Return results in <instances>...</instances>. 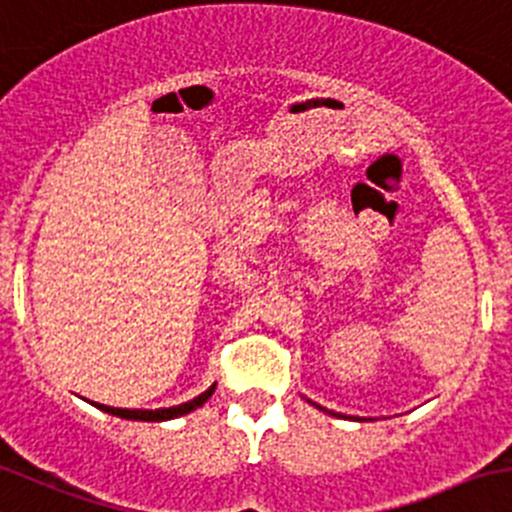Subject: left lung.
Instances as JSON below:
<instances>
[{"instance_id": "left-lung-1", "label": "left lung", "mask_w": 512, "mask_h": 512, "mask_svg": "<svg viewBox=\"0 0 512 512\" xmlns=\"http://www.w3.org/2000/svg\"><path fill=\"white\" fill-rule=\"evenodd\" d=\"M307 403H312V400H307ZM312 405H315V408H317V410H322V413H330V415H337V413H332V410H325V408H322V405H317V403H312ZM337 418H342V415H337Z\"/></svg>"}]
</instances>
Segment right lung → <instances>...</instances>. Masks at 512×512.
<instances>
[{"instance_id":"1","label":"right lung","mask_w":512,"mask_h":512,"mask_svg":"<svg viewBox=\"0 0 512 512\" xmlns=\"http://www.w3.org/2000/svg\"><path fill=\"white\" fill-rule=\"evenodd\" d=\"M212 393H215V385L212 388H207L205 393L197 395V398H192L190 403H182V405H172V408H160V410H127V408H109V405H97L99 410H104V413L109 415H117V418H124V420H145V423H165V420H175V418H182V415L192 413V410L202 408V405L207 403V400L212 398Z\"/></svg>"}]
</instances>
